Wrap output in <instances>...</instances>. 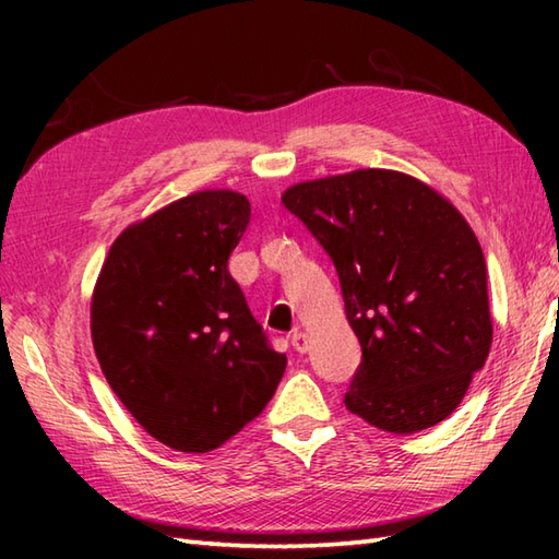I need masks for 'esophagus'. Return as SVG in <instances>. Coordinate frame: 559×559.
<instances>
[{
    "label": "esophagus",
    "mask_w": 559,
    "mask_h": 559,
    "mask_svg": "<svg viewBox=\"0 0 559 559\" xmlns=\"http://www.w3.org/2000/svg\"><path fill=\"white\" fill-rule=\"evenodd\" d=\"M290 346L298 353H307V348H310V336H307L305 331H293Z\"/></svg>",
    "instance_id": "esophagus-1"
}]
</instances>
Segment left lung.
<instances>
[{"label":"left lung","mask_w":559,"mask_h":559,"mask_svg":"<svg viewBox=\"0 0 559 559\" xmlns=\"http://www.w3.org/2000/svg\"><path fill=\"white\" fill-rule=\"evenodd\" d=\"M331 257L362 360L346 408L413 435L466 396L492 343L488 271L461 213L394 170H355L283 194Z\"/></svg>","instance_id":"8db88e82"}]
</instances>
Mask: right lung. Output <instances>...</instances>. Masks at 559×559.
<instances>
[{
  "label": "right lung",
  "instance_id": "right-lung-1",
  "mask_svg": "<svg viewBox=\"0 0 559 559\" xmlns=\"http://www.w3.org/2000/svg\"><path fill=\"white\" fill-rule=\"evenodd\" d=\"M247 197L189 194L117 237L91 305V336L110 389L165 447L204 454L271 401L276 353L228 271L249 225Z\"/></svg>",
  "mask_w": 559,
  "mask_h": 559
}]
</instances>
